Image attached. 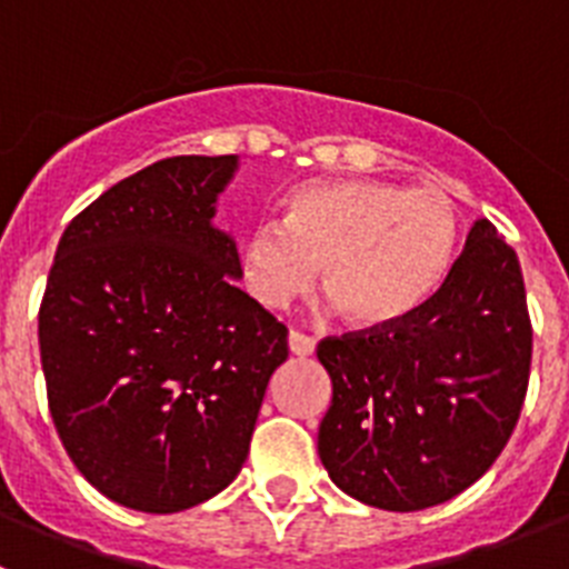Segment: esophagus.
<instances>
[{
	"instance_id": "esophagus-1",
	"label": "esophagus",
	"mask_w": 569,
	"mask_h": 569,
	"mask_svg": "<svg viewBox=\"0 0 569 569\" xmlns=\"http://www.w3.org/2000/svg\"><path fill=\"white\" fill-rule=\"evenodd\" d=\"M288 347H290V353H293V356H301V359H305V356H313L316 341L310 339V336L299 333V330H290V336H288Z\"/></svg>"
}]
</instances>
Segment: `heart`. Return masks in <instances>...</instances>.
I'll return each mask as SVG.
<instances>
[{
	"label": "heart",
	"mask_w": 569,
	"mask_h": 569,
	"mask_svg": "<svg viewBox=\"0 0 569 569\" xmlns=\"http://www.w3.org/2000/svg\"><path fill=\"white\" fill-rule=\"evenodd\" d=\"M459 241L453 202L436 188L379 179L305 182L281 199V222L241 236L239 270L261 308L279 310L316 281L359 330L413 313L445 279Z\"/></svg>",
	"instance_id": "heart-1"
}]
</instances>
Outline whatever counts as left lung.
I'll use <instances>...</instances> for the list:
<instances>
[{
	"label": "left lung",
	"instance_id": "1",
	"mask_svg": "<svg viewBox=\"0 0 569 569\" xmlns=\"http://www.w3.org/2000/svg\"><path fill=\"white\" fill-rule=\"evenodd\" d=\"M333 381L319 459L347 496L413 512L499 459L530 379L532 328L516 250L487 219L425 305L385 330L325 339Z\"/></svg>",
	"mask_w": 569,
	"mask_h": 569
}]
</instances>
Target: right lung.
<instances>
[{"mask_svg": "<svg viewBox=\"0 0 569 569\" xmlns=\"http://www.w3.org/2000/svg\"><path fill=\"white\" fill-rule=\"evenodd\" d=\"M239 156H173L68 224L39 308L48 405L90 485L116 505L179 512L248 459L288 328L236 288L213 224Z\"/></svg>", "mask_w": 569, "mask_h": 569, "instance_id": "add662e5", "label": "right lung"}]
</instances>
